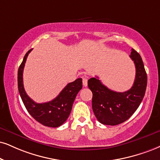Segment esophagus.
Returning <instances> with one entry per match:
<instances>
[{
	"label": "esophagus",
	"mask_w": 160,
	"mask_h": 160,
	"mask_svg": "<svg viewBox=\"0 0 160 160\" xmlns=\"http://www.w3.org/2000/svg\"><path fill=\"white\" fill-rule=\"evenodd\" d=\"M82 83H83L84 87L88 86V78H83V80H82Z\"/></svg>",
	"instance_id": "34e87169"
}]
</instances>
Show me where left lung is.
Listing matches in <instances>:
<instances>
[{"label":"left lung","mask_w":160,"mask_h":160,"mask_svg":"<svg viewBox=\"0 0 160 160\" xmlns=\"http://www.w3.org/2000/svg\"><path fill=\"white\" fill-rule=\"evenodd\" d=\"M131 58L136 67L134 83L130 90L120 92L110 90L98 77L88 80V85L92 92V108L100 123L116 125L125 122L139 108L147 87V73L140 55L132 49Z\"/></svg>","instance_id":"obj_1"}]
</instances>
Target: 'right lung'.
<instances>
[{"mask_svg": "<svg viewBox=\"0 0 160 160\" xmlns=\"http://www.w3.org/2000/svg\"><path fill=\"white\" fill-rule=\"evenodd\" d=\"M29 50L23 57L18 72V91L25 108L34 119L43 125L57 128L62 125L68 119L72 110V104L79 90L82 88V78H77L74 82L68 84L52 101L45 103H36L26 93L23 84V68Z\"/></svg>", "mask_w": 160, "mask_h": 160, "instance_id": "add662e5", "label": "right lung"}]
</instances>
